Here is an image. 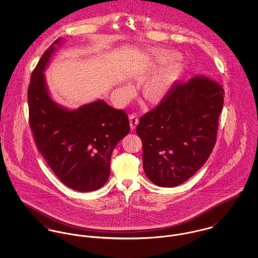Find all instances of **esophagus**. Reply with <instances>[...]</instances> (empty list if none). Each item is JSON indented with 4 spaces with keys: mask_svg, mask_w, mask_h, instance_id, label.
<instances>
[{
    "mask_svg": "<svg viewBox=\"0 0 258 258\" xmlns=\"http://www.w3.org/2000/svg\"><path fill=\"white\" fill-rule=\"evenodd\" d=\"M129 119H130V126H131V130H134L135 127L137 126L138 122H139V118H138V115L137 114H131L129 116Z\"/></svg>",
    "mask_w": 258,
    "mask_h": 258,
    "instance_id": "obj_1",
    "label": "esophagus"
}]
</instances>
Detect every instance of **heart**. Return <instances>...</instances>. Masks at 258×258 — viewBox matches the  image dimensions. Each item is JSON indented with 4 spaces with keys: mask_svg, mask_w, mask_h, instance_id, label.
<instances>
[{
    "mask_svg": "<svg viewBox=\"0 0 258 258\" xmlns=\"http://www.w3.org/2000/svg\"><path fill=\"white\" fill-rule=\"evenodd\" d=\"M169 55L164 52L156 53L153 57L152 66L161 67L168 59ZM183 71V66L179 60H173L162 67L144 84V94L149 100L158 101L164 98L175 86Z\"/></svg>",
    "mask_w": 258,
    "mask_h": 258,
    "instance_id": "obj_1",
    "label": "heart"
}]
</instances>
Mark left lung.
Instances as JSON below:
<instances>
[{
    "instance_id": "8db88e82",
    "label": "left lung",
    "mask_w": 258,
    "mask_h": 258,
    "mask_svg": "<svg viewBox=\"0 0 258 258\" xmlns=\"http://www.w3.org/2000/svg\"><path fill=\"white\" fill-rule=\"evenodd\" d=\"M223 95L218 81L195 75L140 118L136 132L143 142L144 172L153 184L177 186L204 166L216 144Z\"/></svg>"
}]
</instances>
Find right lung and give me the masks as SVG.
<instances>
[{
    "label": "right lung",
    "instance_id": "add662e5",
    "mask_svg": "<svg viewBox=\"0 0 258 258\" xmlns=\"http://www.w3.org/2000/svg\"><path fill=\"white\" fill-rule=\"evenodd\" d=\"M57 38L42 54L28 90L30 125L41 156L69 187L92 191L110 176L113 150L130 131L127 114L102 99L71 109L53 100L44 72L63 42Z\"/></svg>",
    "mask_w": 258,
    "mask_h": 258
}]
</instances>
